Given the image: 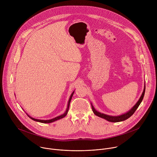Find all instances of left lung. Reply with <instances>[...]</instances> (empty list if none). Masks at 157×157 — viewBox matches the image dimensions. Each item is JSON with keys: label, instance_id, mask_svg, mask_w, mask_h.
<instances>
[{"label": "left lung", "instance_id": "8db88e82", "mask_svg": "<svg viewBox=\"0 0 157 157\" xmlns=\"http://www.w3.org/2000/svg\"><path fill=\"white\" fill-rule=\"evenodd\" d=\"M145 85H144V91L140 98V99H139V101H137V102L133 105V107L130 109L129 110L127 113H125V114H123L122 115H120V116H109V115H107V114H103V113H100V112H98V110H96V109L94 108V107L92 103L91 104V107H92V109H93V111L94 114L99 117H101V118H103L105 120H107V121L109 122H121V121H125L126 119H128L130 117H131L133 114L134 113H135L136 110H137V109L139 107V105L140 104V103L142 102V100H143V98H144V94H145Z\"/></svg>", "mask_w": 157, "mask_h": 157}]
</instances>
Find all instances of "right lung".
<instances>
[{
	"label": "right lung",
	"mask_w": 157,
	"mask_h": 157,
	"mask_svg": "<svg viewBox=\"0 0 157 157\" xmlns=\"http://www.w3.org/2000/svg\"><path fill=\"white\" fill-rule=\"evenodd\" d=\"M74 93H75V91L72 93V94H71V96H70V99H69V101H68V105H67V108H66V111L64 112V113L63 114H61V116H58V117H55V118H53V119H49V120H41V119H37L33 118V117H32L31 116H30L29 115H28L27 113H26V114H27V115L31 119H32L33 121H36V122H41V123H44V124L52 123V122H55V121H58V120H59V119H61L67 115V114H68V110H69V107H70V102H71V99H72V97H73V94H74Z\"/></svg>",
	"instance_id": "obj_1"
}]
</instances>
